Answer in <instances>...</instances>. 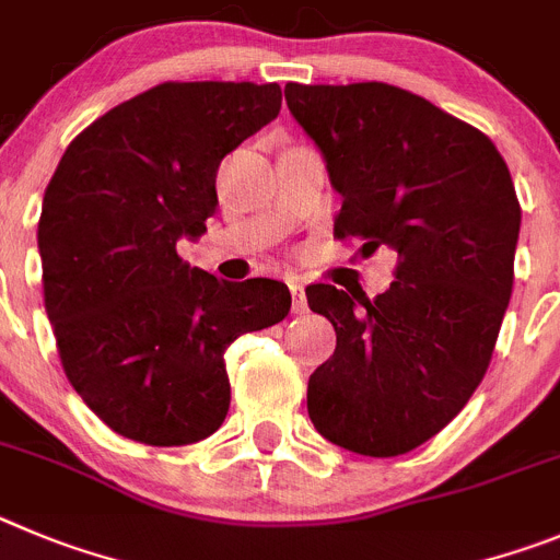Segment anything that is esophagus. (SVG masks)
<instances>
[{
    "mask_svg": "<svg viewBox=\"0 0 560 560\" xmlns=\"http://www.w3.org/2000/svg\"><path fill=\"white\" fill-rule=\"evenodd\" d=\"M290 292H292V312H295V315H304L306 299H304V287H301V281H290Z\"/></svg>",
    "mask_w": 560,
    "mask_h": 560,
    "instance_id": "1",
    "label": "esophagus"
}]
</instances>
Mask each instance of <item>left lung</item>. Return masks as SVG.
<instances>
[{"label":"left lung","mask_w":560,"mask_h":560,"mask_svg":"<svg viewBox=\"0 0 560 560\" xmlns=\"http://www.w3.org/2000/svg\"><path fill=\"white\" fill-rule=\"evenodd\" d=\"M284 97L342 198L337 240L399 254L374 301L306 287L337 331L306 410L342 450L405 455L450 424L488 371L522 225L511 173L486 133L399 85L287 83Z\"/></svg>","instance_id":"left-lung-1"}]
</instances>
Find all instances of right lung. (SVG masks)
I'll return each instance as SVG.
<instances>
[{
	"mask_svg": "<svg viewBox=\"0 0 560 560\" xmlns=\"http://www.w3.org/2000/svg\"><path fill=\"white\" fill-rule=\"evenodd\" d=\"M279 83H161L69 144L38 220L44 306L67 380L105 424L184 446L225 421V349L290 312L273 279L178 256L218 209L220 161L279 117Z\"/></svg>",
	"mask_w": 560,
	"mask_h": 560,
	"instance_id": "add662e5",
	"label": "right lung"
}]
</instances>
